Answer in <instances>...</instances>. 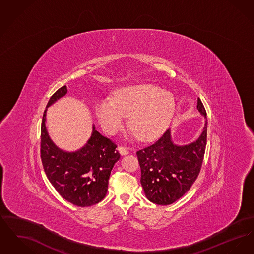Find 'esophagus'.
Returning a JSON list of instances; mask_svg holds the SVG:
<instances>
[{"label": "esophagus", "instance_id": "34e87169", "mask_svg": "<svg viewBox=\"0 0 254 254\" xmlns=\"http://www.w3.org/2000/svg\"><path fill=\"white\" fill-rule=\"evenodd\" d=\"M117 150L119 151V153L121 154L122 156H123V155H126V154H127V153H128V149H127V147L120 146V145H118V147H117Z\"/></svg>", "mask_w": 254, "mask_h": 254}]
</instances>
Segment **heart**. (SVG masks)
Here are the masks:
<instances>
[{"mask_svg": "<svg viewBox=\"0 0 254 254\" xmlns=\"http://www.w3.org/2000/svg\"><path fill=\"white\" fill-rule=\"evenodd\" d=\"M95 109L107 132L120 130L130 116L129 127L136 136L142 141H150L169 127L175 112V99L172 93L155 85H128L118 89L115 99H99Z\"/></svg>", "mask_w": 254, "mask_h": 254, "instance_id": "obj_1", "label": "heart"}]
</instances>
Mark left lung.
Wrapping results in <instances>:
<instances>
[{
    "label": "left lung",
    "instance_id": "obj_1",
    "mask_svg": "<svg viewBox=\"0 0 254 254\" xmlns=\"http://www.w3.org/2000/svg\"><path fill=\"white\" fill-rule=\"evenodd\" d=\"M197 109L205 118L199 138L187 145L173 142L171 130L153 145L137 151L141 168V184L145 197L157 205H170L190 190L202 167L207 120L205 108L198 98Z\"/></svg>",
    "mask_w": 254,
    "mask_h": 254
}]
</instances>
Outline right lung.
<instances>
[{"label":"right lung","mask_w":254,"mask_h":254,"mask_svg":"<svg viewBox=\"0 0 254 254\" xmlns=\"http://www.w3.org/2000/svg\"><path fill=\"white\" fill-rule=\"evenodd\" d=\"M66 93V86H62L47 105L41 127V158L48 179L58 193L73 205L84 207L106 197L110 172L120 154L117 145L98 132L95 125L85 145L76 151L64 150L54 144L46 126L47 111Z\"/></svg>","instance_id":"1"}]
</instances>
